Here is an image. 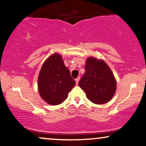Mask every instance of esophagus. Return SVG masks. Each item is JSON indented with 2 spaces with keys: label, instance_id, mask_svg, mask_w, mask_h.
I'll list each match as a JSON object with an SVG mask.
<instances>
[{
  "label": "esophagus",
  "instance_id": "esophagus-1",
  "mask_svg": "<svg viewBox=\"0 0 146 146\" xmlns=\"http://www.w3.org/2000/svg\"><path fill=\"white\" fill-rule=\"evenodd\" d=\"M80 78H79V77H78V78L75 79V82H76V84H77V85H78V83H79V81H80Z\"/></svg>",
  "mask_w": 146,
  "mask_h": 146
}]
</instances>
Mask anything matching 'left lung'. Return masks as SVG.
Instances as JSON below:
<instances>
[{"label":"left lung","mask_w":146,"mask_h":146,"mask_svg":"<svg viewBox=\"0 0 146 146\" xmlns=\"http://www.w3.org/2000/svg\"><path fill=\"white\" fill-rule=\"evenodd\" d=\"M86 73L79 86L93 103L105 104L112 99L117 82L113 72L103 60L88 57L86 61Z\"/></svg>","instance_id":"1"}]
</instances>
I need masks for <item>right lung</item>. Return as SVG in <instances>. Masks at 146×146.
<instances>
[{"label": "right lung", "instance_id": "add662e5", "mask_svg": "<svg viewBox=\"0 0 146 146\" xmlns=\"http://www.w3.org/2000/svg\"><path fill=\"white\" fill-rule=\"evenodd\" d=\"M38 90L42 99L48 104L63 103L75 85L62 56L54 53L45 61L38 77Z\"/></svg>", "mask_w": 146, "mask_h": 146}]
</instances>
